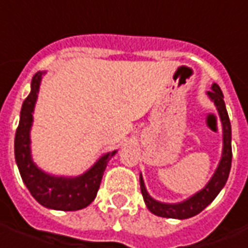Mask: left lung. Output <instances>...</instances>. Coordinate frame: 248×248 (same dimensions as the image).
Masks as SVG:
<instances>
[{
  "mask_svg": "<svg viewBox=\"0 0 248 248\" xmlns=\"http://www.w3.org/2000/svg\"><path fill=\"white\" fill-rule=\"evenodd\" d=\"M208 98L214 102L215 108L218 110L221 124H222V156L215 170L214 175L207 182V185L199 190L193 196L187 197L184 202L179 203H163L153 199L146 190V186L143 182L142 174L139 175V184H140V192L143 196L145 204L152 214L163 217V218H175V219H186L190 217H195L202 213L207 205L213 203L218 193L222 190V187L228 181V176L231 172V164H232V128L229 116L225 108L224 95L221 88L213 84L211 91L207 92Z\"/></svg>",
  "mask_w": 248,
  "mask_h": 248,
  "instance_id": "8db88e82",
  "label": "left lung"
}]
</instances>
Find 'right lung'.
Listing matches in <instances>:
<instances>
[{
    "label": "right lung",
    "instance_id": "obj_1",
    "mask_svg": "<svg viewBox=\"0 0 248 248\" xmlns=\"http://www.w3.org/2000/svg\"><path fill=\"white\" fill-rule=\"evenodd\" d=\"M45 72L34 74L31 91L24 99L20 110L19 127L15 135V160L24 185L34 199L44 207L61 211H77L90 205L96 197L100 181L109 160L117 150L100 156L96 163L84 174L77 176L52 175L43 171L31 157L30 131L33 125V113L38 98L40 84Z\"/></svg>",
    "mask_w": 248,
    "mask_h": 248
}]
</instances>
